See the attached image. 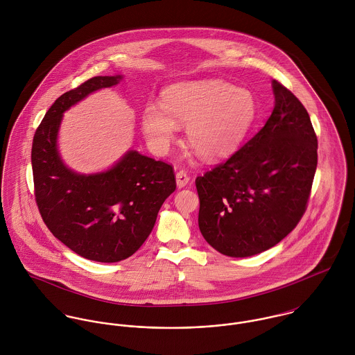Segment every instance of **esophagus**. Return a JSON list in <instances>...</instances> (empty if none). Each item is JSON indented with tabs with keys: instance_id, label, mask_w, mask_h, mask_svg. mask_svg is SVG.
<instances>
[{
	"instance_id": "obj_1",
	"label": "esophagus",
	"mask_w": 355,
	"mask_h": 355,
	"mask_svg": "<svg viewBox=\"0 0 355 355\" xmlns=\"http://www.w3.org/2000/svg\"><path fill=\"white\" fill-rule=\"evenodd\" d=\"M189 182H190V176L184 171H180L176 173V184L179 189L186 187L189 184Z\"/></svg>"
}]
</instances>
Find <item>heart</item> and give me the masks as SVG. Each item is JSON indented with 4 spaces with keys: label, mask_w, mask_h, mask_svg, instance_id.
I'll use <instances>...</instances> for the list:
<instances>
[{
    "label": "heart",
    "mask_w": 355,
    "mask_h": 355,
    "mask_svg": "<svg viewBox=\"0 0 355 355\" xmlns=\"http://www.w3.org/2000/svg\"><path fill=\"white\" fill-rule=\"evenodd\" d=\"M257 101L248 89L220 79L186 80L168 86L162 107L150 103L142 114V128L155 152L165 153L179 125L203 159H221L236 150L253 123Z\"/></svg>",
    "instance_id": "heart-1"
}]
</instances>
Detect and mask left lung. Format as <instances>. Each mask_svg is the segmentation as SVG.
Listing matches in <instances>:
<instances>
[{
	"instance_id": "8db88e82",
	"label": "left lung",
	"mask_w": 355,
	"mask_h": 355,
	"mask_svg": "<svg viewBox=\"0 0 355 355\" xmlns=\"http://www.w3.org/2000/svg\"><path fill=\"white\" fill-rule=\"evenodd\" d=\"M275 106L265 125L225 162L198 176V225L218 253L245 258L284 239L306 210L317 137L301 101L272 80Z\"/></svg>"
}]
</instances>
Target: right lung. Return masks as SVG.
I'll use <instances>...</instances> for the list:
<instances>
[{
    "label": "right lung",
    "instance_id": "obj_1",
    "mask_svg": "<svg viewBox=\"0 0 355 355\" xmlns=\"http://www.w3.org/2000/svg\"><path fill=\"white\" fill-rule=\"evenodd\" d=\"M121 79L96 76L58 97L40 124L31 150L35 200L45 224L72 252L97 262H119L135 253L176 189L171 165L137 150L124 153L101 172L80 173L65 165L58 149L64 113Z\"/></svg>",
    "mask_w": 355,
    "mask_h": 355
}]
</instances>
